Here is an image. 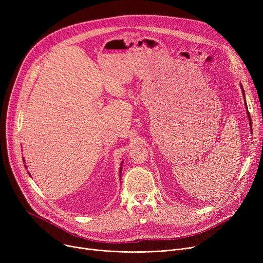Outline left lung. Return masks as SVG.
<instances>
[{"label":"left lung","instance_id":"left-lung-1","mask_svg":"<svg viewBox=\"0 0 263 263\" xmlns=\"http://www.w3.org/2000/svg\"><path fill=\"white\" fill-rule=\"evenodd\" d=\"M242 87V86H241ZM242 90H243V87H242ZM243 96H244V90H243ZM245 101V100H244ZM245 104H246V102H245ZM247 107V106H246ZM247 115H248V118H250V122H251V126H252V120H251V116H250V112H248L247 110Z\"/></svg>","mask_w":263,"mask_h":263}]
</instances>
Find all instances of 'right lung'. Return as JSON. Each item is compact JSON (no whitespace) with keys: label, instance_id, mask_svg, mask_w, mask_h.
<instances>
[{"label":"right lung","instance_id":"1","mask_svg":"<svg viewBox=\"0 0 263 263\" xmlns=\"http://www.w3.org/2000/svg\"><path fill=\"white\" fill-rule=\"evenodd\" d=\"M120 173H121V168H120Z\"/></svg>","mask_w":263,"mask_h":263}]
</instances>
